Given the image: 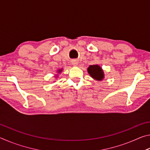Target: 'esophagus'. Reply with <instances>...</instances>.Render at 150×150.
<instances>
[{"instance_id":"obj_1","label":"esophagus","mask_w":150,"mask_h":150,"mask_svg":"<svg viewBox=\"0 0 150 150\" xmlns=\"http://www.w3.org/2000/svg\"><path fill=\"white\" fill-rule=\"evenodd\" d=\"M78 63H79V62H78V61H77V60H73L72 61V65H73L76 66V65H78Z\"/></svg>"}]
</instances>
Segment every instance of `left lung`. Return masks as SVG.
<instances>
[{"instance_id": "8db88e82", "label": "left lung", "mask_w": 150, "mask_h": 150, "mask_svg": "<svg viewBox=\"0 0 150 150\" xmlns=\"http://www.w3.org/2000/svg\"><path fill=\"white\" fill-rule=\"evenodd\" d=\"M87 71L91 77L95 79L96 80L100 81L104 78L103 71L101 69L100 66H98L97 65H90L89 67H88Z\"/></svg>"}]
</instances>
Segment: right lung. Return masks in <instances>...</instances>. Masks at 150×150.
Returning a JSON list of instances; mask_svg holds the SVG:
<instances>
[{
  "label": "right lung",
  "instance_id": "obj_1",
  "mask_svg": "<svg viewBox=\"0 0 150 150\" xmlns=\"http://www.w3.org/2000/svg\"><path fill=\"white\" fill-rule=\"evenodd\" d=\"M61 71H62V70H59V73H60Z\"/></svg>",
  "mask_w": 150,
  "mask_h": 150
}]
</instances>
